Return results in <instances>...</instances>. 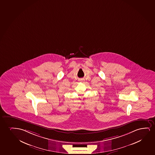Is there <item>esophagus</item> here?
<instances>
[{"label": "esophagus", "instance_id": "1", "mask_svg": "<svg viewBox=\"0 0 155 155\" xmlns=\"http://www.w3.org/2000/svg\"><path fill=\"white\" fill-rule=\"evenodd\" d=\"M80 81H81V82H82V81H84V79H81V80H80Z\"/></svg>", "mask_w": 155, "mask_h": 155}]
</instances>
